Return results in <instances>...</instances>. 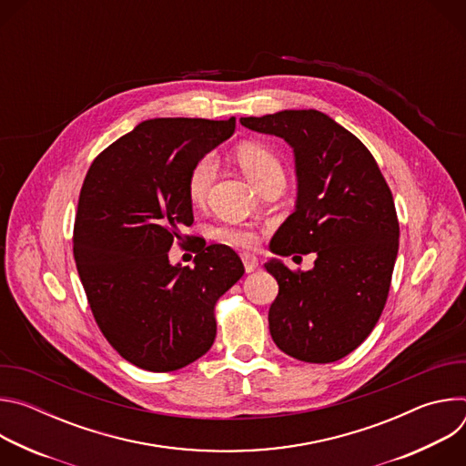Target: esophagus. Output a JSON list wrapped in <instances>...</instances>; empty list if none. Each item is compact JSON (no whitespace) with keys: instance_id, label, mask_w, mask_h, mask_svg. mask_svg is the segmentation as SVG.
<instances>
[{"instance_id":"esophagus-1","label":"esophagus","mask_w":466,"mask_h":466,"mask_svg":"<svg viewBox=\"0 0 466 466\" xmlns=\"http://www.w3.org/2000/svg\"><path fill=\"white\" fill-rule=\"evenodd\" d=\"M241 259H243L247 273H252L258 268V258L254 254H241Z\"/></svg>"}]
</instances>
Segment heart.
I'll return each mask as SVG.
<instances>
[{"label":"heart","mask_w":466,"mask_h":466,"mask_svg":"<svg viewBox=\"0 0 466 466\" xmlns=\"http://www.w3.org/2000/svg\"><path fill=\"white\" fill-rule=\"evenodd\" d=\"M236 162L245 177L261 187L265 182L284 178V167L280 160L258 144H243L236 149ZM218 177V160L212 155H205L195 162L187 175V195L193 203H203L214 180ZM218 236L238 247H250L256 241V234L247 228H219Z\"/></svg>","instance_id":"1"}]
</instances>
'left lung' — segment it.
Listing matches in <instances>:
<instances>
[{"instance_id": "left-lung-1", "label": "left lung", "mask_w": 466, "mask_h": 466, "mask_svg": "<svg viewBox=\"0 0 466 466\" xmlns=\"http://www.w3.org/2000/svg\"><path fill=\"white\" fill-rule=\"evenodd\" d=\"M239 121L293 149L295 210L271 252H315L309 271L293 273L279 258L263 263L279 282L271 338L300 361H338L369 338L387 300L400 236L390 189L369 149L324 112L280 110Z\"/></svg>"}]
</instances>
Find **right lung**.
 <instances>
[{"label":"right lung","mask_w":466,"mask_h":466,"mask_svg":"<svg viewBox=\"0 0 466 466\" xmlns=\"http://www.w3.org/2000/svg\"><path fill=\"white\" fill-rule=\"evenodd\" d=\"M236 117L146 119L90 166L77 207L74 256L92 313L128 363L182 369L216 339L214 306L245 273L227 245H210L193 269L169 248L193 223L187 175L234 135Z\"/></svg>","instance_id":"1"}]
</instances>
